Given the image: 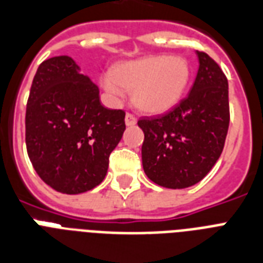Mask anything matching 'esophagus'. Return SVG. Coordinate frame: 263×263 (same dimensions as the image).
Returning <instances> with one entry per match:
<instances>
[{
    "label": "esophagus",
    "instance_id": "1",
    "mask_svg": "<svg viewBox=\"0 0 263 263\" xmlns=\"http://www.w3.org/2000/svg\"><path fill=\"white\" fill-rule=\"evenodd\" d=\"M125 124L128 125V127H132V125L136 124V117L132 115V113H127L125 115Z\"/></svg>",
    "mask_w": 263,
    "mask_h": 263
}]
</instances>
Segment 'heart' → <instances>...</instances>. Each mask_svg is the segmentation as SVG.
I'll use <instances>...</instances> for the list:
<instances>
[{"instance_id": "b5f03b06", "label": "heart", "mask_w": 263, "mask_h": 263, "mask_svg": "<svg viewBox=\"0 0 263 263\" xmlns=\"http://www.w3.org/2000/svg\"><path fill=\"white\" fill-rule=\"evenodd\" d=\"M191 78V65L181 55H148L117 63L102 86L112 96L132 91V102L148 115L167 112L180 102Z\"/></svg>"}]
</instances>
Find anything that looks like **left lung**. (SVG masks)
<instances>
[{"mask_svg": "<svg viewBox=\"0 0 263 263\" xmlns=\"http://www.w3.org/2000/svg\"><path fill=\"white\" fill-rule=\"evenodd\" d=\"M196 54L200 66L187 97L162 116L138 121L144 173L168 189L192 186L211 172L230 125L227 77L208 54Z\"/></svg>", "mask_w": 263, "mask_h": 263, "instance_id": "obj_1", "label": "left lung"}]
</instances>
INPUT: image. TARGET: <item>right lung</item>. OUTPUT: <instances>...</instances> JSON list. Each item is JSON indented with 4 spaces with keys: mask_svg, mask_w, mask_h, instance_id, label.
<instances>
[{
    "mask_svg": "<svg viewBox=\"0 0 263 263\" xmlns=\"http://www.w3.org/2000/svg\"><path fill=\"white\" fill-rule=\"evenodd\" d=\"M124 119V110L101 105L98 87L72 58L47 59L33 77L25 113L32 166L57 192L91 191L105 178Z\"/></svg>",
    "mask_w": 263,
    "mask_h": 263,
    "instance_id": "add662e5",
    "label": "right lung"
}]
</instances>
